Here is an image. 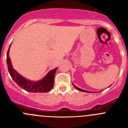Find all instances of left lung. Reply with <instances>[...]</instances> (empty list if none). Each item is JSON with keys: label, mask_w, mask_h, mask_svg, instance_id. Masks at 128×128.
Masks as SVG:
<instances>
[{"label": "left lung", "mask_w": 128, "mask_h": 128, "mask_svg": "<svg viewBox=\"0 0 128 128\" xmlns=\"http://www.w3.org/2000/svg\"><path fill=\"white\" fill-rule=\"evenodd\" d=\"M72 85H73V86H74V87H75V88H76V89H77V90H79V91H80V92H87V93H92V92H90V91H87V90H83V89H81V88H78V87H77V86H75V85L74 84H72ZM110 86H109V87H110Z\"/></svg>", "instance_id": "left-lung-1"}]
</instances>
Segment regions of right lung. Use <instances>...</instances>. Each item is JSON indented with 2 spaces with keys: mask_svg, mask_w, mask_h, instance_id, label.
<instances>
[{
  "mask_svg": "<svg viewBox=\"0 0 128 128\" xmlns=\"http://www.w3.org/2000/svg\"><path fill=\"white\" fill-rule=\"evenodd\" d=\"M12 44V43H11ZM11 44L9 46V48L7 53V62L8 66V70L14 82L18 85L19 87L24 89L28 92L33 93H45L50 92L54 86V78L55 74L57 70V68L53 70H50L43 78L38 81H32L26 79L22 76L13 68L12 65V62L9 57V51Z\"/></svg>",
  "mask_w": 128,
  "mask_h": 128,
  "instance_id": "add662e5",
  "label": "right lung"
}]
</instances>
